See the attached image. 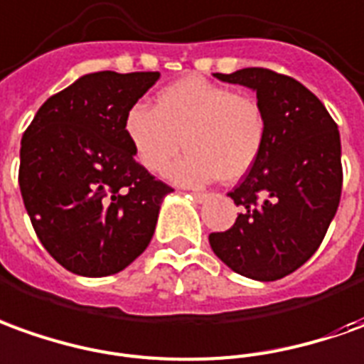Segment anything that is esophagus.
<instances>
[{
	"instance_id": "34e87169",
	"label": "esophagus",
	"mask_w": 364,
	"mask_h": 364,
	"mask_svg": "<svg viewBox=\"0 0 364 364\" xmlns=\"http://www.w3.org/2000/svg\"><path fill=\"white\" fill-rule=\"evenodd\" d=\"M192 196H194V200H196V202H204V200L208 198V194L206 192H192Z\"/></svg>"
}]
</instances>
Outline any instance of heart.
I'll return each mask as SVG.
<instances>
[{
    "instance_id": "1",
    "label": "heart",
    "mask_w": 364,
    "mask_h": 364,
    "mask_svg": "<svg viewBox=\"0 0 364 364\" xmlns=\"http://www.w3.org/2000/svg\"><path fill=\"white\" fill-rule=\"evenodd\" d=\"M124 134L139 164L150 174L170 170L182 186H202L215 178L235 182L262 154L267 120L252 95L232 92L202 77H186L156 95L154 109L134 105L124 117Z\"/></svg>"
}]
</instances>
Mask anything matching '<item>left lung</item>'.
Listing matches in <instances>:
<instances>
[{
    "label": "left lung",
    "mask_w": 364,
    "mask_h": 364,
    "mask_svg": "<svg viewBox=\"0 0 364 364\" xmlns=\"http://www.w3.org/2000/svg\"><path fill=\"white\" fill-rule=\"evenodd\" d=\"M214 77L255 91L267 139L254 168L228 194L240 206L235 224L210 234V245L235 273L275 282L317 252L337 214L343 186L337 122L287 75L247 67Z\"/></svg>",
    "instance_id": "left-lung-1"
}]
</instances>
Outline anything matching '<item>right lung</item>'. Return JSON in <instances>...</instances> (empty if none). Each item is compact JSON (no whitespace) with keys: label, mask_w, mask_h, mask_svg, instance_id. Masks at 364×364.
I'll list each match as a JSON object with an SVG mask.
<instances>
[{"label":"right lung","mask_w":364,"mask_h":364,"mask_svg":"<svg viewBox=\"0 0 364 364\" xmlns=\"http://www.w3.org/2000/svg\"><path fill=\"white\" fill-rule=\"evenodd\" d=\"M160 73L82 75L49 97L19 150V188L39 242L65 269L122 272L154 235L172 188L140 166L124 117Z\"/></svg>","instance_id":"right-lung-1"}]
</instances>
